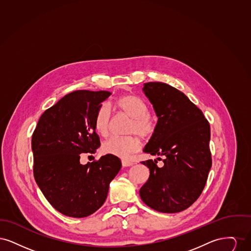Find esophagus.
<instances>
[{
  "label": "esophagus",
  "instance_id": "34e87169",
  "mask_svg": "<svg viewBox=\"0 0 251 251\" xmlns=\"http://www.w3.org/2000/svg\"><path fill=\"white\" fill-rule=\"evenodd\" d=\"M122 166L123 167H131L133 165V163L131 162V161H128V160H122Z\"/></svg>",
  "mask_w": 251,
  "mask_h": 251
}]
</instances>
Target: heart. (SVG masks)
Here are the masks:
<instances>
[{
	"instance_id": "b5f03b06",
	"label": "heart",
	"mask_w": 251,
	"mask_h": 251,
	"mask_svg": "<svg viewBox=\"0 0 251 251\" xmlns=\"http://www.w3.org/2000/svg\"><path fill=\"white\" fill-rule=\"evenodd\" d=\"M119 111L131 118L129 122L127 136H113L102 144V151L105 154L127 158L141 148V140L151 138L157 129L156 120L150 113L147 103L141 98L134 94L120 97L116 100ZM94 127L100 135L106 136L111 123V108L107 103H102L97 108L94 118Z\"/></svg>"
}]
</instances>
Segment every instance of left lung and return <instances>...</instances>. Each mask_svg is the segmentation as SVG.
I'll return each instance as SVG.
<instances>
[{
    "label": "left lung",
    "instance_id": "8db88e82",
    "mask_svg": "<svg viewBox=\"0 0 251 251\" xmlns=\"http://www.w3.org/2000/svg\"><path fill=\"white\" fill-rule=\"evenodd\" d=\"M144 93L158 117L154 135L144 151L160 157L142 164L150 178L139 194L144 203L161 213H179L202 193L212 167L211 130L202 111L177 88L161 82L144 84Z\"/></svg>",
    "mask_w": 251,
    "mask_h": 251
}]
</instances>
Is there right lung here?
I'll return each mask as SVG.
<instances>
[{"label":"right lung","mask_w":251,"mask_h":251,"mask_svg":"<svg viewBox=\"0 0 251 251\" xmlns=\"http://www.w3.org/2000/svg\"><path fill=\"white\" fill-rule=\"evenodd\" d=\"M110 95L108 91H73L42 114L33 133L36 183L50 205L67 216L95 213L121 168L120 158L111 154L80 163L81 153H95L100 146L93 118Z\"/></svg>","instance_id":"right-lung-1"}]
</instances>
